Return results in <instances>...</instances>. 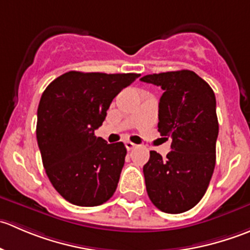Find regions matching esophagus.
<instances>
[{
    "instance_id": "34e87169",
    "label": "esophagus",
    "mask_w": 250,
    "mask_h": 250,
    "mask_svg": "<svg viewBox=\"0 0 250 250\" xmlns=\"http://www.w3.org/2000/svg\"><path fill=\"white\" fill-rule=\"evenodd\" d=\"M125 147H127V150H133V148L135 147V144L134 143H132V141H125Z\"/></svg>"
}]
</instances>
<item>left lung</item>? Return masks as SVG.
<instances>
[{"label":"left lung","instance_id":"8db88e82","mask_svg":"<svg viewBox=\"0 0 250 250\" xmlns=\"http://www.w3.org/2000/svg\"><path fill=\"white\" fill-rule=\"evenodd\" d=\"M140 81L165 90L158 104V132L172 140L167 158L150 151L143 168L146 191L160 210L184 213L202 200L215 167V95L190 70L146 75Z\"/></svg>","mask_w":250,"mask_h":250}]
</instances>
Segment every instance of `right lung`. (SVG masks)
Instances as JSON below:
<instances>
[{
  "label": "right lung",
  "mask_w": 250,
  "mask_h": 250,
  "mask_svg": "<svg viewBox=\"0 0 250 250\" xmlns=\"http://www.w3.org/2000/svg\"><path fill=\"white\" fill-rule=\"evenodd\" d=\"M139 74L69 71L44 89L36 137L48 179L70 203L95 207L117 188L127 148L97 138L113 98Z\"/></svg>",
  "instance_id": "add662e5"
}]
</instances>
